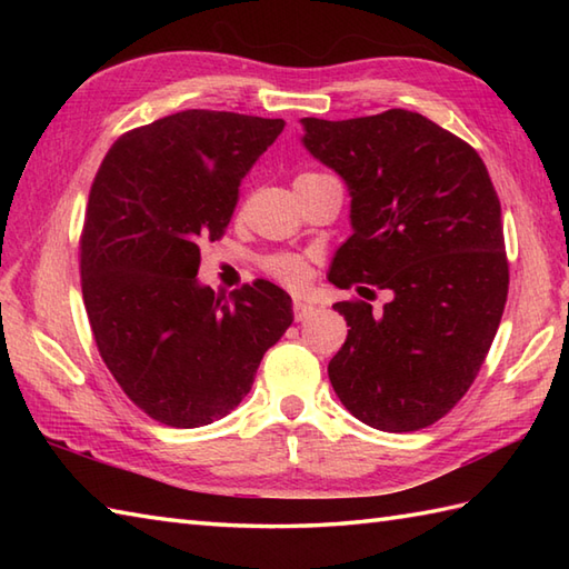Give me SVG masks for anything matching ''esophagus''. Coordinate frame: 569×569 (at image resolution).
<instances>
[{
	"mask_svg": "<svg viewBox=\"0 0 569 569\" xmlns=\"http://www.w3.org/2000/svg\"><path fill=\"white\" fill-rule=\"evenodd\" d=\"M312 312H316V306L308 303V300H303V298H296V300H293V316H296L298 322L308 320V318L312 316Z\"/></svg>",
	"mask_w": 569,
	"mask_h": 569,
	"instance_id": "1",
	"label": "esophagus"
}]
</instances>
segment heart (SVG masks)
<instances>
[{
  "label": "heart",
  "mask_w": 569,
  "mask_h": 569,
  "mask_svg": "<svg viewBox=\"0 0 569 569\" xmlns=\"http://www.w3.org/2000/svg\"><path fill=\"white\" fill-rule=\"evenodd\" d=\"M263 269L269 271L278 283H283L288 288H298L303 286L308 269H306V261L296 257V253H273L263 261Z\"/></svg>",
  "instance_id": "heart-1"
}]
</instances>
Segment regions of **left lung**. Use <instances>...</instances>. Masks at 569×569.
<instances>
[{
  "mask_svg": "<svg viewBox=\"0 0 569 569\" xmlns=\"http://www.w3.org/2000/svg\"><path fill=\"white\" fill-rule=\"evenodd\" d=\"M300 124L303 147L342 176L352 198L355 234L328 278L391 293L381 312L365 300L332 306L349 325L328 367L332 389L371 428H428L477 379L509 296L501 202L487 166L467 141L408 110Z\"/></svg>",
  "mask_w": 569,
  "mask_h": 569,
  "instance_id": "8db88e82",
  "label": "left lung"
}]
</instances>
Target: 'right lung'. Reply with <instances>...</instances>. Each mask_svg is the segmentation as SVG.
I'll list each match as a JSON object with an SVG mask.
<instances>
[{
  "label": "right lung",
  "mask_w": 569,
  "mask_h": 569,
  "mask_svg": "<svg viewBox=\"0 0 569 569\" xmlns=\"http://www.w3.org/2000/svg\"><path fill=\"white\" fill-rule=\"evenodd\" d=\"M283 119L186 110L107 151L80 234L82 300L100 357L129 401L171 428L224 418L263 352L293 322L291 296L253 281L198 283L200 244L220 239L239 186Z\"/></svg>",
  "instance_id": "right-lung-1"
}]
</instances>
